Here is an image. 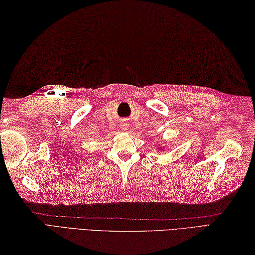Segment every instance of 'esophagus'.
<instances>
[{
	"label": "esophagus",
	"instance_id": "34e87169",
	"mask_svg": "<svg viewBox=\"0 0 255 255\" xmlns=\"http://www.w3.org/2000/svg\"><path fill=\"white\" fill-rule=\"evenodd\" d=\"M123 129H125V130H126V126H125V127H123Z\"/></svg>",
	"mask_w": 255,
	"mask_h": 255
}]
</instances>
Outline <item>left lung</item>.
<instances>
[{"instance_id": "left-lung-1", "label": "left lung", "mask_w": 255, "mask_h": 255, "mask_svg": "<svg viewBox=\"0 0 255 255\" xmlns=\"http://www.w3.org/2000/svg\"><path fill=\"white\" fill-rule=\"evenodd\" d=\"M158 149H159V150H163V149H164V145H163V147H161V148H160V145H159Z\"/></svg>"}]
</instances>
